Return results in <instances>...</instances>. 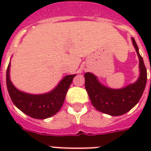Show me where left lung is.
I'll list each match as a JSON object with an SVG mask.
<instances>
[{
    "mask_svg": "<svg viewBox=\"0 0 151 151\" xmlns=\"http://www.w3.org/2000/svg\"><path fill=\"white\" fill-rule=\"evenodd\" d=\"M132 42L139 58L140 75L137 82L124 88L111 89L102 85L93 73H86L84 74L86 90L92 105L98 111L114 116H121L130 111L142 95L147 81V72L133 38Z\"/></svg>",
    "mask_w": 151,
    "mask_h": 151,
    "instance_id": "obj_1",
    "label": "left lung"
}]
</instances>
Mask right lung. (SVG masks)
<instances>
[{
  "mask_svg": "<svg viewBox=\"0 0 151 151\" xmlns=\"http://www.w3.org/2000/svg\"><path fill=\"white\" fill-rule=\"evenodd\" d=\"M9 64L6 71V85L12 102L17 108L29 116L43 120L54 116L62 107L66 93L76 74L67 75L52 91L42 95H31L20 91L9 78Z\"/></svg>",
  "mask_w": 151,
  "mask_h": 151,
  "instance_id": "right-lung-1",
  "label": "right lung"
}]
</instances>
